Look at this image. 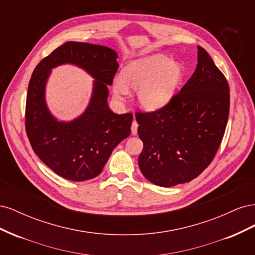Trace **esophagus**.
<instances>
[{
    "mask_svg": "<svg viewBox=\"0 0 255 255\" xmlns=\"http://www.w3.org/2000/svg\"><path fill=\"white\" fill-rule=\"evenodd\" d=\"M137 128H138V123L134 120L132 123V128H130V130H132V135L137 134Z\"/></svg>",
    "mask_w": 255,
    "mask_h": 255,
    "instance_id": "1",
    "label": "esophagus"
}]
</instances>
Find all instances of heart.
Masks as SVG:
<instances>
[{"label":"heart","mask_w":255,"mask_h":255,"mask_svg":"<svg viewBox=\"0 0 255 255\" xmlns=\"http://www.w3.org/2000/svg\"><path fill=\"white\" fill-rule=\"evenodd\" d=\"M184 76V68L164 55H152L132 60L112 83L113 94L123 99L128 88L136 90L137 103L143 110L155 111L174 97Z\"/></svg>","instance_id":"heart-1"}]
</instances>
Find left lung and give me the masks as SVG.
Returning a JSON list of instances; mask_svg holds the SVG:
<instances>
[{"label": "left lung", "instance_id": "obj_1", "mask_svg": "<svg viewBox=\"0 0 255 255\" xmlns=\"http://www.w3.org/2000/svg\"><path fill=\"white\" fill-rule=\"evenodd\" d=\"M230 88L212 57L198 45V65L179 94L161 109L136 113L143 149L138 165L161 187L184 184L212 163L225 135Z\"/></svg>", "mask_w": 255, "mask_h": 255}]
</instances>
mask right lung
Masks as SVG:
<instances>
[{
	"label": "right lung",
	"instance_id": "right-lung-1",
	"mask_svg": "<svg viewBox=\"0 0 255 255\" xmlns=\"http://www.w3.org/2000/svg\"><path fill=\"white\" fill-rule=\"evenodd\" d=\"M113 49L68 41L37 65L30 78L25 109V129L30 145L43 163L64 179L81 182L101 173L113 150L130 134L133 115L113 113L109 85L119 64ZM71 63L95 79L89 106L71 122H59L45 102L51 69Z\"/></svg>",
	"mask_w": 255,
	"mask_h": 255
}]
</instances>
